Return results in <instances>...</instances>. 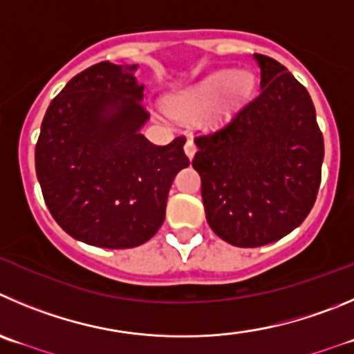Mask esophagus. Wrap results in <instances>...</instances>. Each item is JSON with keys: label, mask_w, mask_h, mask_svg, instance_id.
Returning <instances> with one entry per match:
<instances>
[{"label": "esophagus", "mask_w": 354, "mask_h": 354, "mask_svg": "<svg viewBox=\"0 0 354 354\" xmlns=\"http://www.w3.org/2000/svg\"><path fill=\"white\" fill-rule=\"evenodd\" d=\"M196 151H197L196 143H194V140H190V138H188L187 143H185V155H187V157L192 160L194 155H196Z\"/></svg>", "instance_id": "34e87169"}]
</instances>
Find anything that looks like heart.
<instances>
[{"instance_id":"obj_1","label":"heart","mask_w":354,"mask_h":354,"mask_svg":"<svg viewBox=\"0 0 354 354\" xmlns=\"http://www.w3.org/2000/svg\"><path fill=\"white\" fill-rule=\"evenodd\" d=\"M255 87V78L246 69H214L196 84L166 97L164 104L173 117L192 120L211 110V118L216 122L229 118L237 108L246 102Z\"/></svg>"}]
</instances>
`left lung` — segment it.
<instances>
[{"instance_id":"obj_1","label":"left lung","mask_w":354,"mask_h":354,"mask_svg":"<svg viewBox=\"0 0 354 354\" xmlns=\"http://www.w3.org/2000/svg\"><path fill=\"white\" fill-rule=\"evenodd\" d=\"M260 92L222 131L196 138L206 220L229 244L281 239L313 209L325 147L311 95L283 64L255 54Z\"/></svg>"}]
</instances>
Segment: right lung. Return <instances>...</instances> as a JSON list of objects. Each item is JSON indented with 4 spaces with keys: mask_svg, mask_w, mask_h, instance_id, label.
I'll use <instances>...</instances> for the list:
<instances>
[{
    "mask_svg": "<svg viewBox=\"0 0 354 354\" xmlns=\"http://www.w3.org/2000/svg\"><path fill=\"white\" fill-rule=\"evenodd\" d=\"M136 69L104 61L78 73L50 102L36 143L48 211L91 246L125 250L151 239L174 176L190 164L183 136L157 147L141 134L148 113Z\"/></svg>",
    "mask_w": 354,
    "mask_h": 354,
    "instance_id": "right-lung-1",
    "label": "right lung"
}]
</instances>
